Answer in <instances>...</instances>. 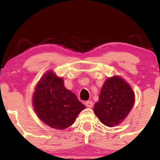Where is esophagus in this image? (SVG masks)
<instances>
[{"label":"esophagus","mask_w":160,"mask_h":160,"mask_svg":"<svg viewBox=\"0 0 160 160\" xmlns=\"http://www.w3.org/2000/svg\"><path fill=\"white\" fill-rule=\"evenodd\" d=\"M85 104L86 107L88 108H92L93 106V102L92 101H86L85 102Z\"/></svg>","instance_id":"obj_1"}]
</instances>
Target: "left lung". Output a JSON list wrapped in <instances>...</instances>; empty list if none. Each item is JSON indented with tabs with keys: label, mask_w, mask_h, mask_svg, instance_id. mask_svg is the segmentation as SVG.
<instances>
[{
	"label": "left lung",
	"mask_w": 160,
	"mask_h": 160,
	"mask_svg": "<svg viewBox=\"0 0 160 160\" xmlns=\"http://www.w3.org/2000/svg\"><path fill=\"white\" fill-rule=\"evenodd\" d=\"M135 102V94L129 85L120 77L108 78L101 90L94 112L109 127L117 126L127 117Z\"/></svg>",
	"instance_id": "obj_1"
}]
</instances>
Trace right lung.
<instances>
[{
  "instance_id": "add662e5",
  "label": "right lung",
  "mask_w": 160,
  "mask_h": 160,
  "mask_svg": "<svg viewBox=\"0 0 160 160\" xmlns=\"http://www.w3.org/2000/svg\"><path fill=\"white\" fill-rule=\"evenodd\" d=\"M33 105L39 118L50 127L64 129L71 126L85 106L68 90L62 78L47 73L36 86Z\"/></svg>"
}]
</instances>
